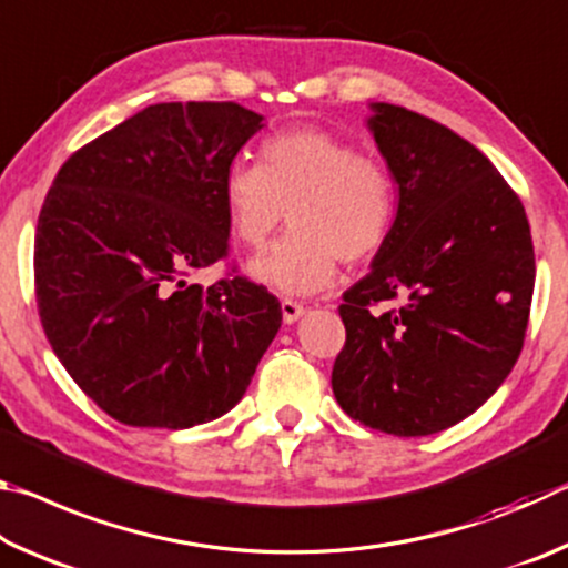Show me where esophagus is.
<instances>
[{"label":"esophagus","mask_w":568,"mask_h":568,"mask_svg":"<svg viewBox=\"0 0 568 568\" xmlns=\"http://www.w3.org/2000/svg\"><path fill=\"white\" fill-rule=\"evenodd\" d=\"M281 311H283V321L285 323H295L305 313V307L301 303L291 301V297H285V301H281Z\"/></svg>","instance_id":"34e87169"}]
</instances>
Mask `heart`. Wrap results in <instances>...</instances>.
Instances as JSON below:
<instances>
[{
    "mask_svg": "<svg viewBox=\"0 0 568 568\" xmlns=\"http://www.w3.org/2000/svg\"><path fill=\"white\" fill-rule=\"evenodd\" d=\"M220 192L230 235L245 247H261L287 217L291 233L247 265L281 295L325 291L338 261H368L386 245L398 213L386 162L323 128L265 138L257 165L230 162Z\"/></svg>",
    "mask_w": 568,
    "mask_h": 568,
    "instance_id": "obj_1",
    "label": "heart"
}]
</instances>
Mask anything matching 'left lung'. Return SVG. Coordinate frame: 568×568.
Returning <instances> with one entry per match:
<instances>
[{"instance_id":"8db88e82","label":"left lung","mask_w":568,"mask_h":568,"mask_svg":"<svg viewBox=\"0 0 568 568\" xmlns=\"http://www.w3.org/2000/svg\"><path fill=\"white\" fill-rule=\"evenodd\" d=\"M371 110L398 213L373 271L343 293L331 383L363 426L430 436L484 406L518 361L536 277L531 227L468 140L398 104ZM390 300L402 305L372 311Z\"/></svg>"}]
</instances>
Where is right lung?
Returning <instances> with one entry per match:
<instances>
[{
	"label": "right lung",
	"instance_id": "obj_1",
	"mask_svg": "<svg viewBox=\"0 0 568 568\" xmlns=\"http://www.w3.org/2000/svg\"><path fill=\"white\" fill-rule=\"evenodd\" d=\"M263 118L237 102H160L88 142L47 192L34 293L52 351L124 426L190 428L243 398L281 328L277 297L223 261V175Z\"/></svg>",
	"mask_w": 568,
	"mask_h": 568
}]
</instances>
